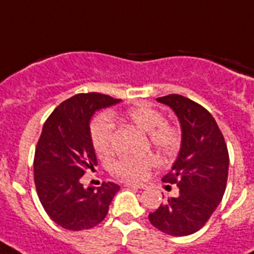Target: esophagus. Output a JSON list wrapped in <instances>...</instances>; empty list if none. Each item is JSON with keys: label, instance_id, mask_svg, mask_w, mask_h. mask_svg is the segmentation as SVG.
Wrapping results in <instances>:
<instances>
[{"label": "esophagus", "instance_id": "obj_1", "mask_svg": "<svg viewBox=\"0 0 254 254\" xmlns=\"http://www.w3.org/2000/svg\"><path fill=\"white\" fill-rule=\"evenodd\" d=\"M125 186L127 187H130V189H135V190H143L146 186L142 185V183H134V182H127V183H125Z\"/></svg>", "mask_w": 254, "mask_h": 254}]
</instances>
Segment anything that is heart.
Returning a JSON list of instances; mask_svg holds the SVG:
<instances>
[{"mask_svg": "<svg viewBox=\"0 0 254 254\" xmlns=\"http://www.w3.org/2000/svg\"><path fill=\"white\" fill-rule=\"evenodd\" d=\"M127 119L135 127L149 133L151 145L165 153H173L182 142V131L177 125L166 123L158 109L139 105L127 112ZM92 145L99 154L111 153L115 145V124L105 115L93 120L91 125ZM155 163L153 155L121 157L112 163V173L123 179H142Z\"/></svg>", "mask_w": 254, "mask_h": 254, "instance_id": "obj_1", "label": "heart"}]
</instances>
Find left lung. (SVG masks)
<instances>
[{
    "instance_id": "1",
    "label": "left lung",
    "mask_w": 254,
    "mask_h": 254,
    "mask_svg": "<svg viewBox=\"0 0 254 254\" xmlns=\"http://www.w3.org/2000/svg\"><path fill=\"white\" fill-rule=\"evenodd\" d=\"M169 105L182 125V146L165 183L177 185L179 195L169 197L149 220L161 232L189 236L203 228L223 199L229 155L224 135L204 107L181 95L157 99Z\"/></svg>"
}]
</instances>
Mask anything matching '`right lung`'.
Wrapping results in <instances>:
<instances>
[{"label":"right lung","instance_id":"1","mask_svg":"<svg viewBox=\"0 0 254 254\" xmlns=\"http://www.w3.org/2000/svg\"><path fill=\"white\" fill-rule=\"evenodd\" d=\"M119 101L97 92L79 93L55 108L43 125L34 155V182L43 208L62 228L83 231L100 224L120 190L112 182L97 189L81 185V177L97 165L92 115Z\"/></svg>","mask_w":254,"mask_h":254}]
</instances>
